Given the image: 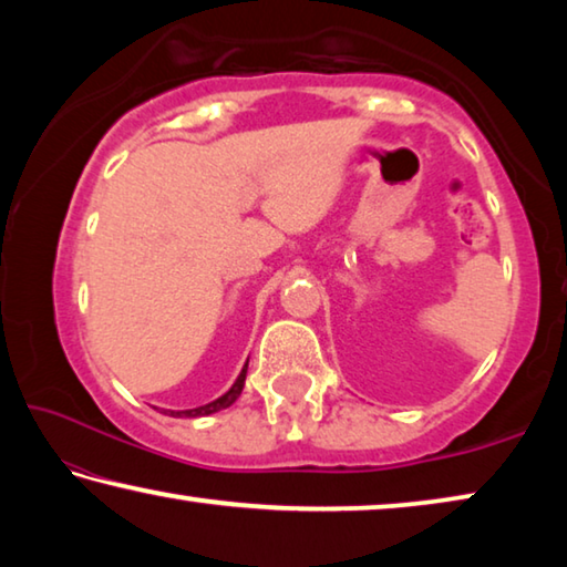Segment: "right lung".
I'll return each instance as SVG.
<instances>
[{"instance_id":"1","label":"right lung","mask_w":567,"mask_h":567,"mask_svg":"<svg viewBox=\"0 0 567 567\" xmlns=\"http://www.w3.org/2000/svg\"><path fill=\"white\" fill-rule=\"evenodd\" d=\"M245 378H247V362L243 372H239L235 385L229 388L223 398H217L213 402H207V405H199V408H192V410H167V415L172 417H205V415H213V412H219L233 405V402L243 395V388H245Z\"/></svg>"}]
</instances>
